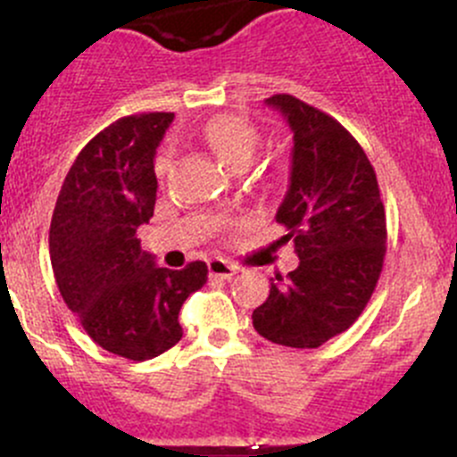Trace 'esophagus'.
<instances>
[{
    "mask_svg": "<svg viewBox=\"0 0 457 457\" xmlns=\"http://www.w3.org/2000/svg\"><path fill=\"white\" fill-rule=\"evenodd\" d=\"M207 270H210L212 278H220V280H229L238 271L237 267L229 265V262L223 261V258H212V261L207 262Z\"/></svg>",
    "mask_w": 457,
    "mask_h": 457,
    "instance_id": "1",
    "label": "esophagus"
}]
</instances>
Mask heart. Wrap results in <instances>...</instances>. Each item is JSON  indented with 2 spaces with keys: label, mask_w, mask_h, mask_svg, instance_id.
Wrapping results in <instances>:
<instances>
[{
  "label": "heart",
  "mask_w": 457,
  "mask_h": 457,
  "mask_svg": "<svg viewBox=\"0 0 457 457\" xmlns=\"http://www.w3.org/2000/svg\"><path fill=\"white\" fill-rule=\"evenodd\" d=\"M203 139L229 168L245 170L254 156L261 135H258L254 123L241 114H219L203 126ZM168 168L170 152H163V154L156 156V177H163Z\"/></svg>",
  "instance_id": "1"
}]
</instances>
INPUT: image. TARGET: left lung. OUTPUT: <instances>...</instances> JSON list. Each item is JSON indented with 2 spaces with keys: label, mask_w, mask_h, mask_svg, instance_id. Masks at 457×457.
Here are the masks:
<instances>
[{
  "label": "left lung",
  "mask_w": 457,
  "mask_h": 457,
  "mask_svg": "<svg viewBox=\"0 0 457 457\" xmlns=\"http://www.w3.org/2000/svg\"><path fill=\"white\" fill-rule=\"evenodd\" d=\"M294 135L289 187L276 212L298 267L271 280L252 320L262 338L316 349L356 322L386 252V219L376 172L358 141L329 114L292 95L265 99Z\"/></svg>",
  "instance_id": "8db88e82"
}]
</instances>
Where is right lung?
<instances>
[{"label": "right lung", "instance_id": "1", "mask_svg": "<svg viewBox=\"0 0 457 457\" xmlns=\"http://www.w3.org/2000/svg\"><path fill=\"white\" fill-rule=\"evenodd\" d=\"M172 112L123 117L72 163L50 220V262L62 298L105 352L150 361L181 340L179 312L207 280V265L168 270L141 250L154 214V154Z\"/></svg>", "mask_w": 457, "mask_h": 457}]
</instances>
